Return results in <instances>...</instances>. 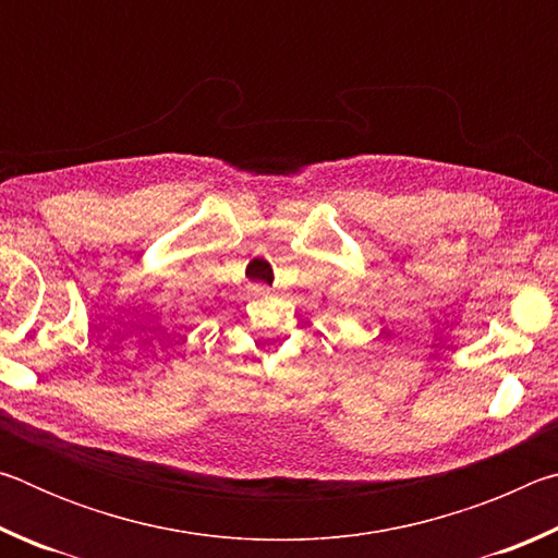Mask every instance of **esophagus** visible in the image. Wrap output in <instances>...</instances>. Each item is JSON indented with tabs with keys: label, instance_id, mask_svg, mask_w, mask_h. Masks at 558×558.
I'll use <instances>...</instances> for the list:
<instances>
[{
	"label": "esophagus",
	"instance_id": "34e87169",
	"mask_svg": "<svg viewBox=\"0 0 558 558\" xmlns=\"http://www.w3.org/2000/svg\"><path fill=\"white\" fill-rule=\"evenodd\" d=\"M251 295L253 298H268L270 295V288L268 286H253L251 288Z\"/></svg>",
	"mask_w": 558,
	"mask_h": 558
}]
</instances>
